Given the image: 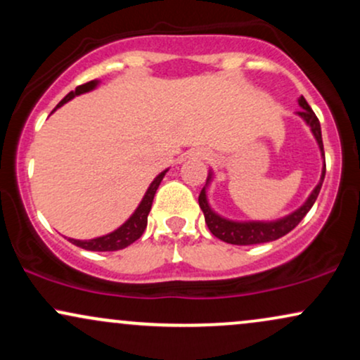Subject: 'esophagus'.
<instances>
[{
    "label": "esophagus",
    "instance_id": "1",
    "mask_svg": "<svg viewBox=\"0 0 360 360\" xmlns=\"http://www.w3.org/2000/svg\"><path fill=\"white\" fill-rule=\"evenodd\" d=\"M196 155H198V157H205V155H206V154H205V152H201V150H198V152H196Z\"/></svg>",
    "mask_w": 360,
    "mask_h": 360
}]
</instances>
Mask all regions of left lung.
<instances>
[{
    "mask_svg": "<svg viewBox=\"0 0 360 360\" xmlns=\"http://www.w3.org/2000/svg\"><path fill=\"white\" fill-rule=\"evenodd\" d=\"M300 106H301V110L298 111V115L308 123L309 128H311L318 146H320L321 155L325 157L323 140H321V128H320V122H318L315 111L309 108V105L303 96L300 98ZM325 167L326 166H323V172H321L320 183H318L316 188L313 189V193L309 194L307 203L301 206L300 210H296L295 213L288 214L286 218H281V220H276V221L238 223V221L225 220V218L218 217V214L208 206L205 188L201 189L200 198H198V203H200V208L203 210L205 221H206V225H208L210 232H212L214 237L220 238V240H223V242L233 243V245H255V243L278 240V238L284 237V235L291 232V230L295 229V226L298 225L301 220H303L304 214L311 210L313 203H315L316 198H318V193H320V189H321V184H323L325 171H326Z\"/></svg>",
    "mask_w": 360,
    "mask_h": 360,
    "instance_id": "8db88e82",
    "label": "left lung"
}]
</instances>
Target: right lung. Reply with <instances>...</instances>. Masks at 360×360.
Masks as SVG:
<instances>
[{"label":"right lung","instance_id":"obj_1","mask_svg":"<svg viewBox=\"0 0 360 360\" xmlns=\"http://www.w3.org/2000/svg\"><path fill=\"white\" fill-rule=\"evenodd\" d=\"M96 84H98L96 81H89V82H86V84L77 86L76 89L71 91V93H69L68 96H65L64 100H62L59 105L53 108V111L59 108V106L64 105V103L72 100V98L77 96V94H82V93H86V91H91ZM166 172L167 171L160 172V174L157 176L154 181H152V184L148 186L146 196H143L142 203L139 205V208L135 210V213L131 214V217L128 218V220L123 223V225L120 226L118 230H115V232L105 235V237L93 238V240H74V238H69V240H71L74 245L81 247V249L94 250V252H113V250L125 249V247L130 245V243L139 240V238L142 237V233L146 232L147 217H148V212H150L152 201H154L157 188H159L160 181H162V177L166 176Z\"/></svg>","mask_w":360,"mask_h":360}]
</instances>
